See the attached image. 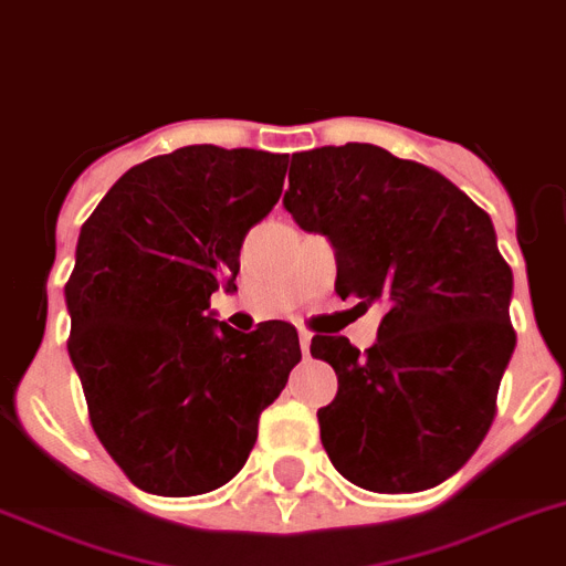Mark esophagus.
<instances>
[{
  "mask_svg": "<svg viewBox=\"0 0 566 566\" xmlns=\"http://www.w3.org/2000/svg\"><path fill=\"white\" fill-rule=\"evenodd\" d=\"M297 337H301V349H303V355H308V346H312V332H308V329H301V332H297Z\"/></svg>",
  "mask_w": 566,
  "mask_h": 566,
  "instance_id": "1",
  "label": "esophagus"
}]
</instances>
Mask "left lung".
Listing matches in <instances>:
<instances>
[{
  "mask_svg": "<svg viewBox=\"0 0 566 566\" xmlns=\"http://www.w3.org/2000/svg\"><path fill=\"white\" fill-rule=\"evenodd\" d=\"M283 206L332 240L343 301L386 308L366 352L312 337L337 375L317 412L323 449L364 490L441 484L490 432L515 349L513 269L490 214L434 168L369 143L294 154Z\"/></svg>",
  "mask_w": 566,
  "mask_h": 566,
  "instance_id": "8db88e82",
  "label": "left lung"
}]
</instances>
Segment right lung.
I'll use <instances>...</instances> for the list:
<instances>
[{"label":"right lung","instance_id":"add662e5","mask_svg":"<svg viewBox=\"0 0 566 566\" xmlns=\"http://www.w3.org/2000/svg\"><path fill=\"white\" fill-rule=\"evenodd\" d=\"M283 177L286 154L186 145L125 171L82 226L67 352L96 438L139 490L182 499L231 481L301 360L292 323L243 335L209 315Z\"/></svg>","mask_w":566,"mask_h":566}]
</instances>
